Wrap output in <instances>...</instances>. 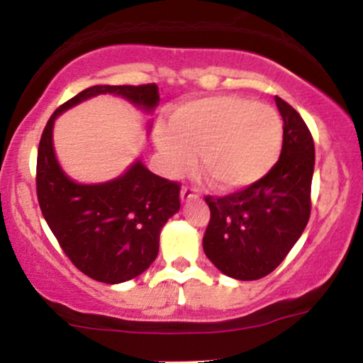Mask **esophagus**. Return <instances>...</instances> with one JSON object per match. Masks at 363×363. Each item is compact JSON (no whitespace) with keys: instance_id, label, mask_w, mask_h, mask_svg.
I'll list each match as a JSON object with an SVG mask.
<instances>
[{"instance_id":"34e87169","label":"esophagus","mask_w":363,"mask_h":363,"mask_svg":"<svg viewBox=\"0 0 363 363\" xmlns=\"http://www.w3.org/2000/svg\"><path fill=\"white\" fill-rule=\"evenodd\" d=\"M198 191H196V187L193 186H182L181 189V199L182 201H189V199L193 198H198Z\"/></svg>"}]
</instances>
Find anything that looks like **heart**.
I'll list each match as a JSON object with an SVG mask.
<instances>
[{
    "mask_svg": "<svg viewBox=\"0 0 363 363\" xmlns=\"http://www.w3.org/2000/svg\"><path fill=\"white\" fill-rule=\"evenodd\" d=\"M155 143L170 174L194 164L201 152L216 189L242 191L261 181L281 153L283 123L264 104L242 97H208L181 106L169 124H158Z\"/></svg>",
    "mask_w": 363,
    "mask_h": 363,
    "instance_id": "1",
    "label": "heart"
}]
</instances>
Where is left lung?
Masks as SVG:
<instances>
[{
    "mask_svg": "<svg viewBox=\"0 0 363 363\" xmlns=\"http://www.w3.org/2000/svg\"><path fill=\"white\" fill-rule=\"evenodd\" d=\"M283 118V147L261 181L227 196H205L210 206L203 249L235 280H259L280 266L311 216L314 140L297 111L274 97Z\"/></svg>",
    "mask_w": 363,
    "mask_h": 363,
    "instance_id": "8db88e82",
    "label": "left lung"
}]
</instances>
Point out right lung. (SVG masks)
Wrapping results in <instances>:
<instances>
[{
  "instance_id": "obj_1",
  "label": "right lung",
  "mask_w": 363,
  "mask_h": 363,
  "mask_svg": "<svg viewBox=\"0 0 363 363\" xmlns=\"http://www.w3.org/2000/svg\"><path fill=\"white\" fill-rule=\"evenodd\" d=\"M99 94H114L152 111L158 86L95 85L54 111L37 152V199L45 222L69 261L102 283L136 278L155 261L158 237L181 208V184L145 167L138 160L124 176L106 184H77L62 172L52 148L54 119L62 111Z\"/></svg>"
}]
</instances>
